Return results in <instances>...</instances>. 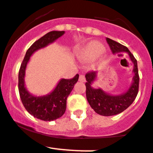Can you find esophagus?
<instances>
[{
    "label": "esophagus",
    "instance_id": "esophagus-1",
    "mask_svg": "<svg viewBox=\"0 0 153 153\" xmlns=\"http://www.w3.org/2000/svg\"><path fill=\"white\" fill-rule=\"evenodd\" d=\"M79 82H85V78L84 75H79Z\"/></svg>",
    "mask_w": 153,
    "mask_h": 153
}]
</instances>
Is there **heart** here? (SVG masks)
Wrapping results in <instances>:
<instances>
[{
  "mask_svg": "<svg viewBox=\"0 0 153 153\" xmlns=\"http://www.w3.org/2000/svg\"><path fill=\"white\" fill-rule=\"evenodd\" d=\"M104 51L105 47L100 42L93 41L78 51V57L82 62H91L99 58Z\"/></svg>",
  "mask_w": 153,
  "mask_h": 153,
  "instance_id": "heart-1",
  "label": "heart"
}]
</instances>
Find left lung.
Segmentation results:
<instances>
[{
	"mask_svg": "<svg viewBox=\"0 0 153 153\" xmlns=\"http://www.w3.org/2000/svg\"><path fill=\"white\" fill-rule=\"evenodd\" d=\"M106 41L113 54L126 52L128 54L130 60L133 64L132 72L134 73L132 82L128 90L117 95L108 94L103 91L101 88H95L91 86L98 77L97 71H91L85 75L87 81L85 83L86 98L90 106L99 115L103 116H111L123 112L132 105L137 96L139 91V77L137 61L134 58L133 54L130 52L128 48L110 38H107Z\"/></svg>",
	"mask_w": 153,
	"mask_h": 153,
	"instance_id": "left-lung-1",
	"label": "left lung"
}]
</instances>
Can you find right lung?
<instances>
[{
  "instance_id": "add662e5",
  "label": "right lung",
  "mask_w": 153,
  "mask_h": 153,
  "mask_svg": "<svg viewBox=\"0 0 153 153\" xmlns=\"http://www.w3.org/2000/svg\"><path fill=\"white\" fill-rule=\"evenodd\" d=\"M65 34V31L52 30L34 42L28 48L21 63L18 74V90L21 102L31 115L43 121H53L62 117L65 112L67 98L72 91L79 75L71 79L62 78L51 92L42 96L30 94L25 87V71L30 56L41 48L53 43Z\"/></svg>"
}]
</instances>
